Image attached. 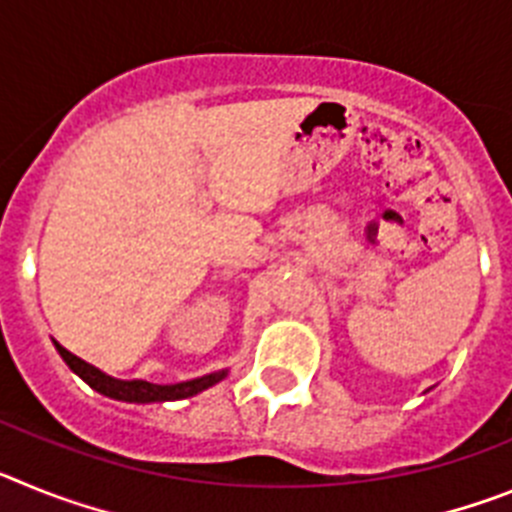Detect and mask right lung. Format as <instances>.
<instances>
[{"instance_id":"1","label":"right lung","mask_w":512,"mask_h":512,"mask_svg":"<svg viewBox=\"0 0 512 512\" xmlns=\"http://www.w3.org/2000/svg\"><path fill=\"white\" fill-rule=\"evenodd\" d=\"M56 348H58V354H61V359L69 364L71 372L79 374V377L84 379L92 390H97L99 395L112 397V400H122V402L184 400V397L200 395L202 390L217 384L220 379H225V374H228V369H223V372H212V374H205V377L189 379V382H179V384H153V382H143V379H115L110 377V374L99 372L97 366L81 361L79 356L66 351L61 343H56Z\"/></svg>"}]
</instances>
